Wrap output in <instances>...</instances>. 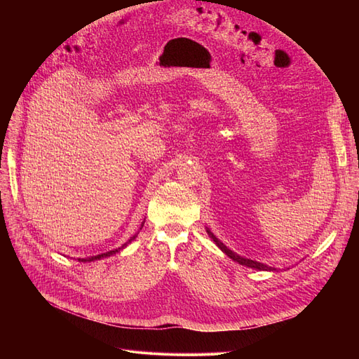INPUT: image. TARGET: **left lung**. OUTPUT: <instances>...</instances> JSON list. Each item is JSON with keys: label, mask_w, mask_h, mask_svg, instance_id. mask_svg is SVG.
<instances>
[{"label": "left lung", "mask_w": 359, "mask_h": 359, "mask_svg": "<svg viewBox=\"0 0 359 359\" xmlns=\"http://www.w3.org/2000/svg\"><path fill=\"white\" fill-rule=\"evenodd\" d=\"M208 232V235L212 238L214 240V243L219 245L220 248H222V252L223 253H226L227 256H229L232 260H235V262H238L240 265H244V266H248V268H255V269H259V271H273V268L271 266H266V265H264V264H260V262H256V260H252V259H245V257H241L240 255H236V253H233L232 250H229L227 248L223 243H220L219 240H217V238L210 232V231H206Z\"/></svg>", "instance_id": "1"}]
</instances>
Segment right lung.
I'll list each match as a JSON object with an SVG mask.
<instances>
[{
	"mask_svg": "<svg viewBox=\"0 0 359 359\" xmlns=\"http://www.w3.org/2000/svg\"><path fill=\"white\" fill-rule=\"evenodd\" d=\"M142 226H144V224H142ZM132 240H135V236L130 238L128 243H132ZM128 243H127V244H128ZM127 244H124L123 247H118V248H115V250H111V252H107V253H102V255H97V256H93V257H86V259H79V262H91V260H97V259H102V257H107V256H111V255H115V253L119 252V250H123Z\"/></svg>",
	"mask_w": 359,
	"mask_h": 359,
	"instance_id": "add662e5",
	"label": "right lung"
}]
</instances>
